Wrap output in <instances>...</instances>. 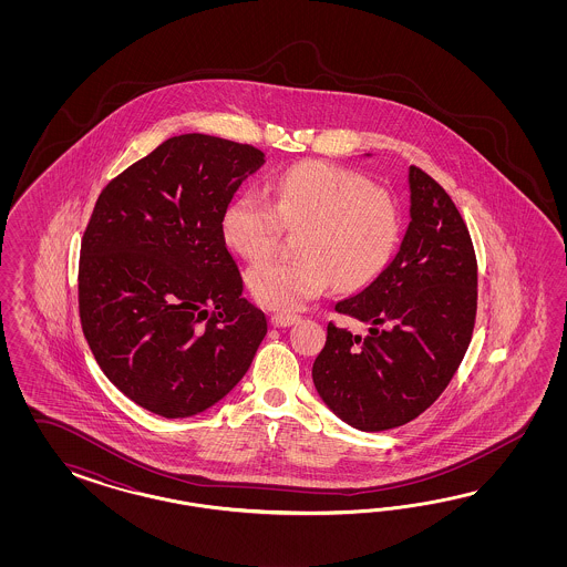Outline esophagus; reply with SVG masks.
Wrapping results in <instances>:
<instances>
[{
    "label": "esophagus",
    "instance_id": "esophagus-1",
    "mask_svg": "<svg viewBox=\"0 0 567 567\" xmlns=\"http://www.w3.org/2000/svg\"><path fill=\"white\" fill-rule=\"evenodd\" d=\"M301 318L299 316H292V313H275L272 316V327L287 328L297 324Z\"/></svg>",
    "mask_w": 567,
    "mask_h": 567
}]
</instances>
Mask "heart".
<instances>
[{
	"label": "heart",
	"mask_w": 567,
	"mask_h": 567,
	"mask_svg": "<svg viewBox=\"0 0 567 567\" xmlns=\"http://www.w3.org/2000/svg\"><path fill=\"white\" fill-rule=\"evenodd\" d=\"M303 230L301 259H268L247 272L249 291L266 308L297 311L337 282L355 291L395 254L401 220L395 204L365 176L327 162H303L272 185V204L254 190L224 209L226 243L245 259L268 258L280 230Z\"/></svg>",
	"instance_id": "heart-1"
}]
</instances>
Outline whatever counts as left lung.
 I'll list each match as a JSON object with an SVG mask.
<instances>
[{
  "mask_svg": "<svg viewBox=\"0 0 567 567\" xmlns=\"http://www.w3.org/2000/svg\"><path fill=\"white\" fill-rule=\"evenodd\" d=\"M408 187L410 223L395 256L334 303L370 334L330 322L311 368L328 410L363 432L403 426L429 410L464 360L476 318V256L457 207L415 166Z\"/></svg>",
  "mask_w": 567,
  "mask_h": 567,
  "instance_id": "obj_1",
  "label": "left lung"
}]
</instances>
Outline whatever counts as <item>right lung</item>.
Masks as SVG:
<instances>
[{
  "label": "right lung",
  "instance_id": "obj_1",
  "mask_svg": "<svg viewBox=\"0 0 567 567\" xmlns=\"http://www.w3.org/2000/svg\"><path fill=\"white\" fill-rule=\"evenodd\" d=\"M264 162L251 145L178 135L95 204L81 243V324L103 374L147 412H206L239 384L268 332L223 233L224 209Z\"/></svg>",
  "mask_w": 567,
  "mask_h": 567
}]
</instances>
